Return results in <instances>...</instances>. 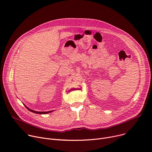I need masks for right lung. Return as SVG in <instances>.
<instances>
[{"label": "right lung", "mask_w": 152, "mask_h": 152, "mask_svg": "<svg viewBox=\"0 0 152 152\" xmlns=\"http://www.w3.org/2000/svg\"><path fill=\"white\" fill-rule=\"evenodd\" d=\"M25 107H26V108L28 109V110H30V112H33V113H37V114H47V113H51V112H52L53 111H49V112H36V111H34V110H31V109H30L29 108H28L27 107L26 105H25Z\"/></svg>", "instance_id": "1"}]
</instances>
